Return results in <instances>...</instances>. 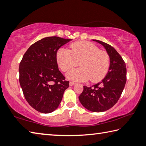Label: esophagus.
<instances>
[{
	"label": "esophagus",
	"mask_w": 146,
	"mask_h": 146,
	"mask_svg": "<svg viewBox=\"0 0 146 146\" xmlns=\"http://www.w3.org/2000/svg\"><path fill=\"white\" fill-rule=\"evenodd\" d=\"M75 84H76V83L74 82H70V86H73L75 85Z\"/></svg>",
	"instance_id": "obj_1"
}]
</instances>
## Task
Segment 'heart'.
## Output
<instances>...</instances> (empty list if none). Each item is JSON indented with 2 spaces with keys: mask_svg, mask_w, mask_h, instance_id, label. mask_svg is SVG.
<instances>
[{
  "mask_svg": "<svg viewBox=\"0 0 146 146\" xmlns=\"http://www.w3.org/2000/svg\"><path fill=\"white\" fill-rule=\"evenodd\" d=\"M71 49L60 48L56 53V60L64 72L79 65L80 68L70 71L67 77L73 80L99 82L108 73L110 56L105 51L87 41H78L71 44Z\"/></svg>",
  "mask_w": 146,
  "mask_h": 146,
  "instance_id": "obj_1",
  "label": "heart"
}]
</instances>
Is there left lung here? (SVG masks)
I'll list each match as a JSON object with an SVG mask.
<instances>
[{
    "instance_id": "8db88e82",
    "label": "left lung",
    "mask_w": 146,
    "mask_h": 146,
    "mask_svg": "<svg viewBox=\"0 0 146 146\" xmlns=\"http://www.w3.org/2000/svg\"><path fill=\"white\" fill-rule=\"evenodd\" d=\"M97 42L104 47L110 56V66L104 78L91 87L84 86L78 97L82 105L93 112H103L111 108L118 102L126 83L125 63L117 50L110 44Z\"/></svg>"
}]
</instances>
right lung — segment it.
<instances>
[{
  "label": "right lung",
  "instance_id": "right-lung-1",
  "mask_svg": "<svg viewBox=\"0 0 146 146\" xmlns=\"http://www.w3.org/2000/svg\"><path fill=\"white\" fill-rule=\"evenodd\" d=\"M71 39L42 38L29 47L19 65V82L24 97L38 112L49 113L58 107L69 81L58 70L56 52Z\"/></svg>",
  "mask_w": 146,
  "mask_h": 146
}]
</instances>
